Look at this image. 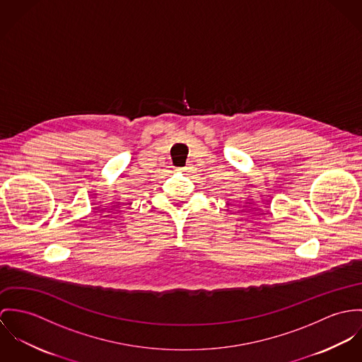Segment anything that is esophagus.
<instances>
[{"label":"esophagus","instance_id":"obj_1","mask_svg":"<svg viewBox=\"0 0 362 362\" xmlns=\"http://www.w3.org/2000/svg\"><path fill=\"white\" fill-rule=\"evenodd\" d=\"M189 169H190V168H189V166H183V168H177V169H176V170H177V172H187V170H189Z\"/></svg>","mask_w":362,"mask_h":362}]
</instances>
